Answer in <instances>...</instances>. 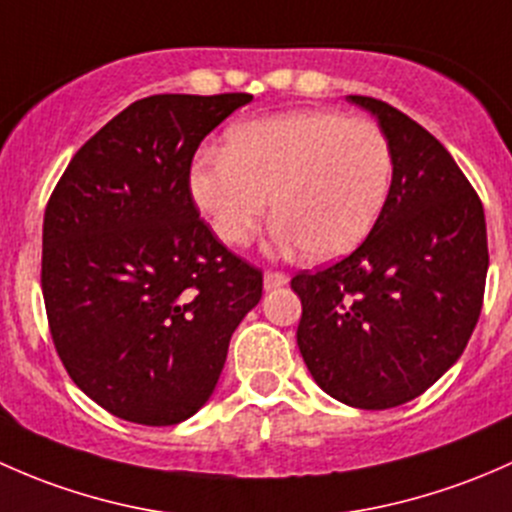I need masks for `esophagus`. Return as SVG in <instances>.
Here are the masks:
<instances>
[{
  "mask_svg": "<svg viewBox=\"0 0 512 512\" xmlns=\"http://www.w3.org/2000/svg\"><path fill=\"white\" fill-rule=\"evenodd\" d=\"M288 281H291V278H288L286 273L266 271V276H263V288H266V291H276V288L288 286Z\"/></svg>",
  "mask_w": 512,
  "mask_h": 512,
  "instance_id": "esophagus-1",
  "label": "esophagus"
}]
</instances>
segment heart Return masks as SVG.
<instances>
[{"label": "heart", "mask_w": 512, "mask_h": 512, "mask_svg": "<svg viewBox=\"0 0 512 512\" xmlns=\"http://www.w3.org/2000/svg\"><path fill=\"white\" fill-rule=\"evenodd\" d=\"M392 182V145L377 123L310 108L234 125L224 155L192 165L189 194L229 246L251 239L273 194V241L335 261L372 234Z\"/></svg>", "instance_id": "obj_1"}]
</instances>
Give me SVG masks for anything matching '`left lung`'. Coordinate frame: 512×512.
<instances>
[{
  "mask_svg": "<svg viewBox=\"0 0 512 512\" xmlns=\"http://www.w3.org/2000/svg\"><path fill=\"white\" fill-rule=\"evenodd\" d=\"M374 115L394 182L372 234L318 273H298V347L323 392L392 409L424 394L466 350L488 273L483 204L444 145L402 110L347 96Z\"/></svg>",
  "mask_w": 512,
  "mask_h": 512,
  "instance_id": "left-lung-1",
  "label": "left lung"
}]
</instances>
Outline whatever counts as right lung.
Masks as SVG:
<instances>
[{
	"instance_id": "obj_1",
	"label": "right lung",
	"mask_w": 512,
	"mask_h": 512,
	"mask_svg": "<svg viewBox=\"0 0 512 512\" xmlns=\"http://www.w3.org/2000/svg\"><path fill=\"white\" fill-rule=\"evenodd\" d=\"M251 100H135L51 194L41 254L51 337L81 392L120 419L172 426L197 414L261 300V271L219 244L189 194L199 142Z\"/></svg>"
}]
</instances>
